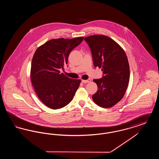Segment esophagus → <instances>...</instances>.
I'll list each match as a JSON object with an SVG mask.
<instances>
[{
    "label": "esophagus",
    "mask_w": 159,
    "mask_h": 159,
    "mask_svg": "<svg viewBox=\"0 0 159 159\" xmlns=\"http://www.w3.org/2000/svg\"><path fill=\"white\" fill-rule=\"evenodd\" d=\"M91 82V79H88V80H82V82L83 83H89Z\"/></svg>",
    "instance_id": "34e87169"
}]
</instances>
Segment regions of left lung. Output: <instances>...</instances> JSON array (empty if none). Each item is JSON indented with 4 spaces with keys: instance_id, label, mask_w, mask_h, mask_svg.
Segmentation results:
<instances>
[{
    "instance_id": "8db88e82",
    "label": "left lung",
    "mask_w": 159,
    "mask_h": 159,
    "mask_svg": "<svg viewBox=\"0 0 159 159\" xmlns=\"http://www.w3.org/2000/svg\"><path fill=\"white\" fill-rule=\"evenodd\" d=\"M91 48L93 65L101 68L103 76L94 79L98 91L92 95L95 104L110 108L123 98L128 88L130 71L124 50L112 39L104 35L84 38Z\"/></svg>"
}]
</instances>
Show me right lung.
<instances>
[{
	"label": "right lung",
	"instance_id": "add662e5",
	"mask_svg": "<svg viewBox=\"0 0 159 159\" xmlns=\"http://www.w3.org/2000/svg\"><path fill=\"white\" fill-rule=\"evenodd\" d=\"M83 37L51 39L39 46L33 55L31 81L39 98L52 109H59L73 98L81 80L61 73L68 62L69 54L79 45Z\"/></svg>",
	"mask_w": 159,
	"mask_h": 159
}]
</instances>
